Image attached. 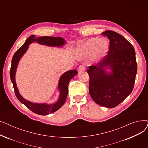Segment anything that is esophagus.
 Segmentation results:
<instances>
[{"instance_id": "obj_1", "label": "esophagus", "mask_w": 148, "mask_h": 148, "mask_svg": "<svg viewBox=\"0 0 148 148\" xmlns=\"http://www.w3.org/2000/svg\"><path fill=\"white\" fill-rule=\"evenodd\" d=\"M85 66L83 65H80L79 67H78V69H77V71L78 72L80 73V72H82L83 71H85Z\"/></svg>"}]
</instances>
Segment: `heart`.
<instances>
[{"mask_svg":"<svg viewBox=\"0 0 148 148\" xmlns=\"http://www.w3.org/2000/svg\"><path fill=\"white\" fill-rule=\"evenodd\" d=\"M108 47L109 43L106 39L100 40L99 38H92L79 48V53L84 56L91 55L94 53V59L98 60L105 54Z\"/></svg>","mask_w":148,"mask_h":148,"instance_id":"1","label":"heart"}]
</instances>
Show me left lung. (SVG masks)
I'll return each instance as SVG.
<instances>
[{"label": "left lung", "mask_w": 148, "mask_h": 148, "mask_svg": "<svg viewBox=\"0 0 148 148\" xmlns=\"http://www.w3.org/2000/svg\"><path fill=\"white\" fill-rule=\"evenodd\" d=\"M101 34L110 40V51L102 62L87 69L89 91L96 103L112 108L132 91L137 72L136 52L132 44L116 32L107 30ZM106 66L112 68V73L104 71Z\"/></svg>", "instance_id": "left-lung-1"}]
</instances>
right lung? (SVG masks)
Masks as SVG:
<instances>
[{"label": "right lung", "mask_w": 148, "mask_h": 148, "mask_svg": "<svg viewBox=\"0 0 148 148\" xmlns=\"http://www.w3.org/2000/svg\"><path fill=\"white\" fill-rule=\"evenodd\" d=\"M33 41H36L38 43L45 45L60 47L62 46L65 43V40L60 37L43 36L36 38L35 36H31L27 38L23 45L16 51V52L14 53L12 59L10 74L11 80L12 84H13L14 92L17 98L31 111H33V112L38 115H45L56 112L65 103L68 92L69 82L77 74V71L75 69L68 71L64 73L61 76L59 83V89L60 90V97L59 100L56 103L51 105H48L46 104H37L33 103L25 100L18 91L17 88L16 86V83L15 82V74L19 60H20L23 54L26 52L29 45Z\"/></svg>", "instance_id": "add662e5"}]
</instances>
